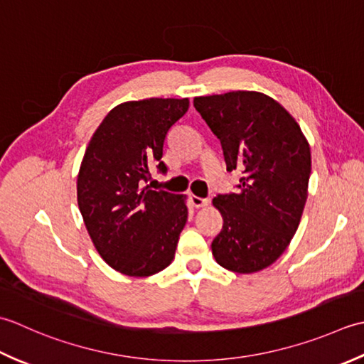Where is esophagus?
I'll list each match as a JSON object with an SVG mask.
<instances>
[{
	"label": "esophagus",
	"instance_id": "esophagus-1",
	"mask_svg": "<svg viewBox=\"0 0 364 364\" xmlns=\"http://www.w3.org/2000/svg\"><path fill=\"white\" fill-rule=\"evenodd\" d=\"M209 199L205 198H198V196H191V204L196 207V209H201V207H207L209 205Z\"/></svg>",
	"mask_w": 364,
	"mask_h": 364
}]
</instances>
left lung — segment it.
Returning <instances> with one entry per match:
<instances>
[{
	"label": "left lung",
	"instance_id": "8db88e82",
	"mask_svg": "<svg viewBox=\"0 0 364 364\" xmlns=\"http://www.w3.org/2000/svg\"><path fill=\"white\" fill-rule=\"evenodd\" d=\"M193 105L220 139L228 171H242L239 191L213 198L223 229L212 255L235 273L264 270L300 225L311 174L308 141L287 109L262 92L203 95Z\"/></svg>",
	"mask_w": 364,
	"mask_h": 364
}]
</instances>
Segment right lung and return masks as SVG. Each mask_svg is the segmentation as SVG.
I'll return each instance as SVG.
<instances>
[{
  "label": "right lung",
  "mask_w": 364,
  "mask_h": 364,
  "mask_svg": "<svg viewBox=\"0 0 364 364\" xmlns=\"http://www.w3.org/2000/svg\"><path fill=\"white\" fill-rule=\"evenodd\" d=\"M188 107V99L124 102L86 147L77 181L80 212L103 261L124 275L151 277L174 259L188 218L185 196L143 185L152 166L166 173L163 146Z\"/></svg>",
  "instance_id": "add662e5"
}]
</instances>
